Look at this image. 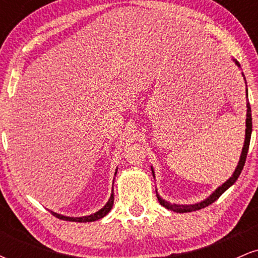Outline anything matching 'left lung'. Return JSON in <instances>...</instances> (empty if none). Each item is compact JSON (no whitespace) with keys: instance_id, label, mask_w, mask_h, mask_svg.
I'll return each instance as SVG.
<instances>
[{"instance_id":"left-lung-1","label":"left lung","mask_w":258,"mask_h":258,"mask_svg":"<svg viewBox=\"0 0 258 258\" xmlns=\"http://www.w3.org/2000/svg\"><path fill=\"white\" fill-rule=\"evenodd\" d=\"M233 61L235 63L236 67L240 69V64H239V61L236 60V59L233 58ZM242 78L245 80V75L241 73ZM245 84H246V80H245ZM247 87V86H246ZM246 98H247V88H246ZM246 130H245V142H244V147H242V150H241V155H240V159H239V162L238 165H236L235 167V171H234L232 177H230L229 179H227L226 182L223 183V184L218 186L217 189H216L215 191H212V194H210L209 197L206 198V199L201 200L200 203H197V204H189V205H182V204H171L166 201L165 199H162L161 197L158 194V190H156V197H158V200L159 203L161 204L162 206L166 207L167 210H171V211H174L177 212V214H184V212H193V211H197V210H201L204 209V207L211 205L212 203H215L216 200L218 199V198L221 197L222 194L224 193V191L227 190L228 188H230L234 183L236 182V179H238V177L240 176L242 168H244V165H245V161H246V156H247V152H248V146H250V139H251V132H252V117H251V106H250V103L246 102ZM152 173H153V177L155 178V172H154V168L152 166Z\"/></svg>"}]
</instances>
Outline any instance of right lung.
Instances as JSON below:
<instances>
[{
    "instance_id": "1",
    "label": "right lung",
    "mask_w": 258,
    "mask_h": 258,
    "mask_svg": "<svg viewBox=\"0 0 258 258\" xmlns=\"http://www.w3.org/2000/svg\"><path fill=\"white\" fill-rule=\"evenodd\" d=\"M116 173H117V168H116V171H115V176H116ZM112 184H114V183H112ZM112 205H114V188H112V191H111V194H110V198H109L108 203H106L105 205L102 207V209L98 210V211L94 212V214L88 215V216H82V217H69V216H64V215L57 214V212H53V211H51V214L53 216H55V217H57V218H59V220H63V221H70V222H94V221L100 220V218H103V217H104V216L108 215L109 212H110V210L112 209Z\"/></svg>"
}]
</instances>
